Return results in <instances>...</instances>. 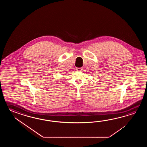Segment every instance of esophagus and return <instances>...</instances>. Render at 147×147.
Returning a JSON list of instances; mask_svg holds the SVG:
<instances>
[{"mask_svg":"<svg viewBox=\"0 0 147 147\" xmlns=\"http://www.w3.org/2000/svg\"><path fill=\"white\" fill-rule=\"evenodd\" d=\"M76 70H77V71H81V70H82V68L81 67H80V68H76Z\"/></svg>","mask_w":147,"mask_h":147,"instance_id":"obj_1","label":"esophagus"}]
</instances>
